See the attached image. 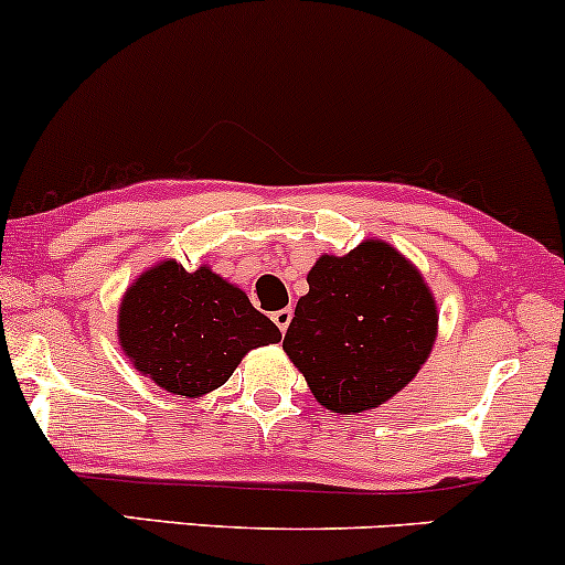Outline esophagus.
I'll return each mask as SVG.
<instances>
[{
  "label": "esophagus",
  "mask_w": 565,
  "mask_h": 565,
  "mask_svg": "<svg viewBox=\"0 0 565 565\" xmlns=\"http://www.w3.org/2000/svg\"><path fill=\"white\" fill-rule=\"evenodd\" d=\"M291 316H295V310H291V308H281V310H276V313H274V323L278 329H281V332H287V329H289Z\"/></svg>",
  "instance_id": "34e87169"
}]
</instances>
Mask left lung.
Masks as SVG:
<instances>
[{"instance_id": "1", "label": "left lung", "mask_w": 565, "mask_h": 565, "mask_svg": "<svg viewBox=\"0 0 565 565\" xmlns=\"http://www.w3.org/2000/svg\"><path fill=\"white\" fill-rule=\"evenodd\" d=\"M284 353L337 414L377 408L417 377L438 337V305L417 265L382 238L308 270Z\"/></svg>"}]
</instances>
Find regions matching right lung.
<instances>
[{
  "instance_id": "add662e5",
  "label": "right lung",
  "mask_w": 565,
  "mask_h": 565,
  "mask_svg": "<svg viewBox=\"0 0 565 565\" xmlns=\"http://www.w3.org/2000/svg\"><path fill=\"white\" fill-rule=\"evenodd\" d=\"M116 337L142 377L201 398L225 385L249 350L274 345L281 332L210 265L185 270L167 257L127 287Z\"/></svg>"
}]
</instances>
